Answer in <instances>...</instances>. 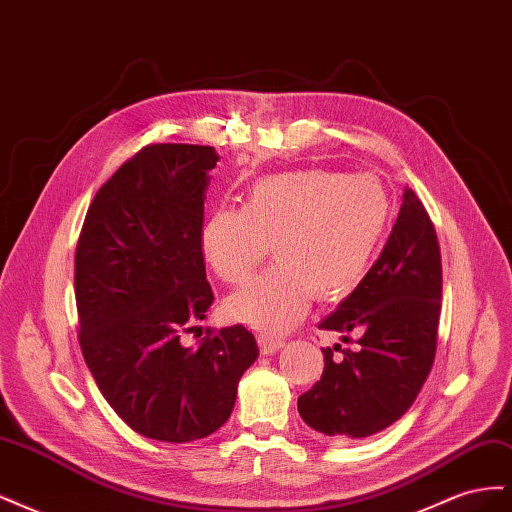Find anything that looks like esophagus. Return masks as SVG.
<instances>
[{
	"mask_svg": "<svg viewBox=\"0 0 512 512\" xmlns=\"http://www.w3.org/2000/svg\"><path fill=\"white\" fill-rule=\"evenodd\" d=\"M258 346H260V350L265 352V354H273V352H277V350H280V348L284 346V339L277 337V335L262 333V335L258 337Z\"/></svg>",
	"mask_w": 512,
	"mask_h": 512,
	"instance_id": "esophagus-1",
	"label": "esophagus"
}]
</instances>
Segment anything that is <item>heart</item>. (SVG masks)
Here are the masks:
<instances>
[{
  "mask_svg": "<svg viewBox=\"0 0 512 512\" xmlns=\"http://www.w3.org/2000/svg\"><path fill=\"white\" fill-rule=\"evenodd\" d=\"M393 200L380 177L305 168L258 179L243 207L215 209L203 254L226 284H241L271 252L275 265L226 301L230 318L282 333L312 301L342 299L365 277Z\"/></svg>",
  "mask_w": 512,
  "mask_h": 512,
  "instance_id": "obj_1",
  "label": "heart"
}]
</instances>
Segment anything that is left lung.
Wrapping results in <instances>:
<instances>
[{
  "label": "left lung",
  "instance_id": "8db88e82",
  "mask_svg": "<svg viewBox=\"0 0 512 512\" xmlns=\"http://www.w3.org/2000/svg\"><path fill=\"white\" fill-rule=\"evenodd\" d=\"M436 228L406 188L397 222L367 275L318 329L356 348H324L320 380L297 401L322 436L350 442L399 421L421 393L436 359L442 309ZM350 334L360 337L352 340Z\"/></svg>",
  "mask_w": 512,
  "mask_h": 512
}]
</instances>
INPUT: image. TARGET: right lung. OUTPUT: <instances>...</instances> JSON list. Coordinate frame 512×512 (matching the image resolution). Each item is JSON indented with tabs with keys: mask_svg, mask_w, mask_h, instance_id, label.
<instances>
[{
	"mask_svg": "<svg viewBox=\"0 0 512 512\" xmlns=\"http://www.w3.org/2000/svg\"><path fill=\"white\" fill-rule=\"evenodd\" d=\"M218 160L207 145L136 151L91 200L76 243L83 359L123 423L151 440L218 431L258 356L243 324L207 329L196 348L181 344L213 303L200 232Z\"/></svg>",
	"mask_w": 512,
	"mask_h": 512,
	"instance_id": "right-lung-1",
	"label": "right lung"
}]
</instances>
